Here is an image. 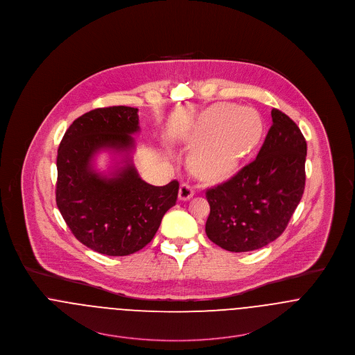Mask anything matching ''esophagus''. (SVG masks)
<instances>
[{
    "label": "esophagus",
    "mask_w": 355,
    "mask_h": 355,
    "mask_svg": "<svg viewBox=\"0 0 355 355\" xmlns=\"http://www.w3.org/2000/svg\"><path fill=\"white\" fill-rule=\"evenodd\" d=\"M193 193H195L193 186L189 184V183H183L180 186V190H179V199L180 200H189L190 198H193Z\"/></svg>",
    "instance_id": "obj_1"
}]
</instances>
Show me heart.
I'll return each instance as SVG.
<instances>
[{
    "label": "heart",
    "mask_w": 355,
    "mask_h": 355,
    "mask_svg": "<svg viewBox=\"0 0 355 355\" xmlns=\"http://www.w3.org/2000/svg\"><path fill=\"white\" fill-rule=\"evenodd\" d=\"M263 119L250 107L214 104L198 118L193 142L199 145L193 166L203 176H221L234 169L260 144Z\"/></svg>",
    "instance_id": "b5f03b06"
}]
</instances>
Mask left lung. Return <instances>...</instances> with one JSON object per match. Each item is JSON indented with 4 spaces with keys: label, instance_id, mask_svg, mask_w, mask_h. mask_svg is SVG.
<instances>
[{
    "label": "left lung",
    "instance_id": "1",
    "mask_svg": "<svg viewBox=\"0 0 355 355\" xmlns=\"http://www.w3.org/2000/svg\"><path fill=\"white\" fill-rule=\"evenodd\" d=\"M271 118L257 159L206 191V234L230 252L255 251L278 239L304 193L306 141L282 111L272 108Z\"/></svg>",
    "mask_w": 355,
    "mask_h": 355
}]
</instances>
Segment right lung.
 Segmentation results:
<instances>
[{
    "label": "right lung",
    "mask_w": 355,
    "mask_h": 355,
    "mask_svg": "<svg viewBox=\"0 0 355 355\" xmlns=\"http://www.w3.org/2000/svg\"><path fill=\"white\" fill-rule=\"evenodd\" d=\"M138 131V108H96L70 125L58 148L57 206L76 239L103 255L142 250L178 199V180L156 187L139 178L130 156ZM101 150L123 156L124 165L110 177L93 166Z\"/></svg>",
    "instance_id": "add662e5"
}]
</instances>
